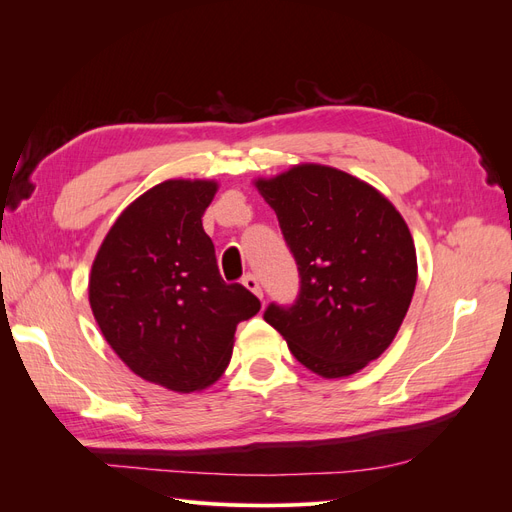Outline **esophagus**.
I'll list each match as a JSON object with an SVG mask.
<instances>
[{"label": "esophagus", "mask_w": 512, "mask_h": 512, "mask_svg": "<svg viewBox=\"0 0 512 512\" xmlns=\"http://www.w3.org/2000/svg\"><path fill=\"white\" fill-rule=\"evenodd\" d=\"M243 286H245L247 290H250V292H254L258 299H262V288H260L258 280H256V277H254L252 273H247V275L243 277Z\"/></svg>", "instance_id": "1"}]
</instances>
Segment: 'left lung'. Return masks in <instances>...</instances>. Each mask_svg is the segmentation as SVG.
I'll list each match as a JSON object with an SVG mask.
<instances>
[{
  "mask_svg": "<svg viewBox=\"0 0 512 512\" xmlns=\"http://www.w3.org/2000/svg\"><path fill=\"white\" fill-rule=\"evenodd\" d=\"M256 188L297 260L299 297L265 320L301 365L346 378L391 346L416 286V250L399 211L344 170L299 164Z\"/></svg>",
  "mask_w": 512,
  "mask_h": 512,
  "instance_id": "1",
  "label": "left lung"
}]
</instances>
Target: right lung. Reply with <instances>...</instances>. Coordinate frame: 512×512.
Listing matches in <instances>:
<instances>
[{"instance_id":"add662e5","label":"right lung","mask_w":512,"mask_h":512,"mask_svg":"<svg viewBox=\"0 0 512 512\" xmlns=\"http://www.w3.org/2000/svg\"><path fill=\"white\" fill-rule=\"evenodd\" d=\"M218 192L205 179H168L138 196L108 230L89 275L104 339L136 376L177 393L203 391L232 356L241 320L260 301L226 284L203 213Z\"/></svg>"}]
</instances>
